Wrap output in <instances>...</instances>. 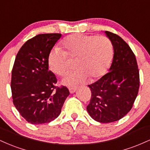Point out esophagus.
Returning <instances> with one entry per match:
<instances>
[{"instance_id":"1","label":"esophagus","mask_w":150,"mask_h":150,"mask_svg":"<svg viewBox=\"0 0 150 150\" xmlns=\"http://www.w3.org/2000/svg\"><path fill=\"white\" fill-rule=\"evenodd\" d=\"M77 90L76 87H70L69 88V91L70 94H73V93L75 92V91Z\"/></svg>"}]
</instances>
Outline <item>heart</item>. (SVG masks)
Wrapping results in <instances>:
<instances>
[{"label": "heart", "instance_id": "1", "mask_svg": "<svg viewBox=\"0 0 150 150\" xmlns=\"http://www.w3.org/2000/svg\"><path fill=\"white\" fill-rule=\"evenodd\" d=\"M66 51L56 46L50 51L48 63L51 69L58 75H65L69 70L68 56L77 57V69L68 74L63 82L74 86L85 82L91 76L97 78L106 73L111 65L113 56L111 41L104 36L73 34L63 40Z\"/></svg>", "mask_w": 150, "mask_h": 150}]
</instances>
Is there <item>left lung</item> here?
Wrapping results in <instances>:
<instances>
[{
	"instance_id": "1",
	"label": "left lung",
	"mask_w": 150,
	"mask_h": 150,
	"mask_svg": "<svg viewBox=\"0 0 150 150\" xmlns=\"http://www.w3.org/2000/svg\"><path fill=\"white\" fill-rule=\"evenodd\" d=\"M113 49L108 73L88 85L92 98L87 112L99 123L120 120L130 111L138 93L140 76L135 55L126 42L116 34L105 31Z\"/></svg>"
}]
</instances>
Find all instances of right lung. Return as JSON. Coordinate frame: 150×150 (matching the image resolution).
Here are the masks:
<instances>
[{"instance_id": "add662e5", "label": "right lung", "mask_w": 150, "mask_h": 150, "mask_svg": "<svg viewBox=\"0 0 150 150\" xmlns=\"http://www.w3.org/2000/svg\"><path fill=\"white\" fill-rule=\"evenodd\" d=\"M61 34H42L27 41L17 54L12 70L13 104L20 115L34 125L56 119L70 92L56 87V75L49 70L48 56Z\"/></svg>"}]
</instances>
